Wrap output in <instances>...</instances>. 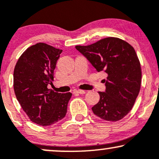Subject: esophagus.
I'll return each instance as SVG.
<instances>
[{
	"mask_svg": "<svg viewBox=\"0 0 159 159\" xmlns=\"http://www.w3.org/2000/svg\"><path fill=\"white\" fill-rule=\"evenodd\" d=\"M74 94H84L85 93V90H75L73 91Z\"/></svg>",
	"mask_w": 159,
	"mask_h": 159,
	"instance_id": "1",
	"label": "esophagus"
}]
</instances>
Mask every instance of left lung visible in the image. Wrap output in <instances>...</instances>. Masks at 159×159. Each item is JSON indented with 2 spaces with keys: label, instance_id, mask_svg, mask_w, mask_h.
<instances>
[{
  "label": "left lung",
  "instance_id": "obj_1",
  "mask_svg": "<svg viewBox=\"0 0 159 159\" xmlns=\"http://www.w3.org/2000/svg\"><path fill=\"white\" fill-rule=\"evenodd\" d=\"M75 48L98 72L107 75L105 92H98L99 102L93 114L106 121L116 122L134 106L141 84V67L134 48L116 37H107L86 46Z\"/></svg>",
  "mask_w": 159,
  "mask_h": 159
}]
</instances>
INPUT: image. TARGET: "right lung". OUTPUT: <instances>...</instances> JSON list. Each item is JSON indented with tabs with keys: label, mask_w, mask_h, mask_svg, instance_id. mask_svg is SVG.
Wrapping results in <instances>:
<instances>
[{
	"label": "right lung",
	"mask_w": 159,
	"mask_h": 159,
	"mask_svg": "<svg viewBox=\"0 0 159 159\" xmlns=\"http://www.w3.org/2000/svg\"><path fill=\"white\" fill-rule=\"evenodd\" d=\"M62 50L39 43L20 56L13 72L16 98L33 123L51 125L66 116L71 93H60L48 88Z\"/></svg>",
	"instance_id": "right-lung-1"
}]
</instances>
